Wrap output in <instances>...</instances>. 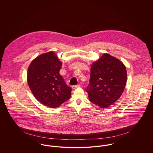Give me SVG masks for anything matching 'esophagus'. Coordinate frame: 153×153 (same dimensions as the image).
I'll return each instance as SVG.
<instances>
[{"label":"esophagus","instance_id":"obj_1","mask_svg":"<svg viewBox=\"0 0 153 153\" xmlns=\"http://www.w3.org/2000/svg\"><path fill=\"white\" fill-rule=\"evenodd\" d=\"M80 86V84H78V85H73V86L72 87V89H76V88L79 87Z\"/></svg>","mask_w":153,"mask_h":153}]
</instances>
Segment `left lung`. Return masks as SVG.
Instances as JSON below:
<instances>
[{
  "instance_id": "left-lung-1",
  "label": "left lung",
  "mask_w": 153,
  "mask_h": 153,
  "mask_svg": "<svg viewBox=\"0 0 153 153\" xmlns=\"http://www.w3.org/2000/svg\"><path fill=\"white\" fill-rule=\"evenodd\" d=\"M127 81V71L119 59L104 54L92 64L89 84L86 88L89 100L104 108L112 105L123 92Z\"/></svg>"
}]
</instances>
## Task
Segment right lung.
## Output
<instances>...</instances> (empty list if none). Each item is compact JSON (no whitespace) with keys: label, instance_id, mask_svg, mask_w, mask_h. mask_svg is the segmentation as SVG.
I'll list each match as a JSON object with an SVG mask.
<instances>
[{"label":"right lung","instance_id":"1","mask_svg":"<svg viewBox=\"0 0 153 153\" xmlns=\"http://www.w3.org/2000/svg\"><path fill=\"white\" fill-rule=\"evenodd\" d=\"M61 66L56 54L49 51L33 59L27 70V83L32 94L50 108L58 107L71 96L72 88L59 73Z\"/></svg>","mask_w":153,"mask_h":153}]
</instances>
